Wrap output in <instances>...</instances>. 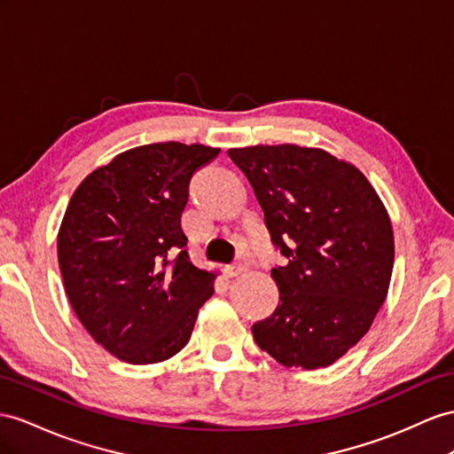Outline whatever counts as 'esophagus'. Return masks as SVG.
Listing matches in <instances>:
<instances>
[{
    "label": "esophagus",
    "mask_w": 454,
    "mask_h": 454,
    "mask_svg": "<svg viewBox=\"0 0 454 454\" xmlns=\"http://www.w3.org/2000/svg\"><path fill=\"white\" fill-rule=\"evenodd\" d=\"M243 270V266L241 264H230V266H226V276L228 278H236V276H239Z\"/></svg>",
    "instance_id": "obj_1"
}]
</instances>
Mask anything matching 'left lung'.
<instances>
[{"label": "left lung", "instance_id": "left-lung-1", "mask_svg": "<svg viewBox=\"0 0 454 454\" xmlns=\"http://www.w3.org/2000/svg\"><path fill=\"white\" fill-rule=\"evenodd\" d=\"M228 157L287 259L270 270L280 303L253 324V338L282 366H332L364 338L387 297L395 261L387 208L355 165L318 147H234Z\"/></svg>", "mask_w": 454, "mask_h": 454}]
</instances>
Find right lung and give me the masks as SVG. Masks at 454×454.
<instances>
[{"instance_id":"1","label":"right lung","mask_w":454,"mask_h":454,"mask_svg":"<svg viewBox=\"0 0 454 454\" xmlns=\"http://www.w3.org/2000/svg\"><path fill=\"white\" fill-rule=\"evenodd\" d=\"M218 147L165 142L122 151L74 190L57 261L74 315L106 351L155 364L190 341L216 270L190 261L180 218L192 174Z\"/></svg>"}]
</instances>
